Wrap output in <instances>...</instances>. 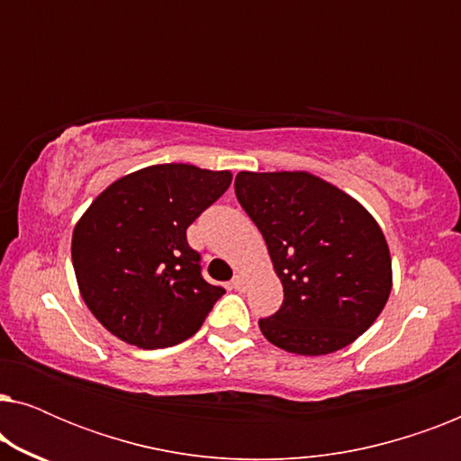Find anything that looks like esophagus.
Here are the masks:
<instances>
[{"label": "esophagus", "instance_id": "obj_1", "mask_svg": "<svg viewBox=\"0 0 461 461\" xmlns=\"http://www.w3.org/2000/svg\"><path fill=\"white\" fill-rule=\"evenodd\" d=\"M230 285L235 287L237 292H245V287H248V281H245V276H243V275H235V276H232Z\"/></svg>", "mask_w": 461, "mask_h": 461}]
</instances>
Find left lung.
Here are the masks:
<instances>
[{"label":"left lung","mask_w":461,"mask_h":461,"mask_svg":"<svg viewBox=\"0 0 461 461\" xmlns=\"http://www.w3.org/2000/svg\"><path fill=\"white\" fill-rule=\"evenodd\" d=\"M235 193L283 285L281 308L258 323L264 338L319 357L367 331L393 289V260L375 218L311 172H239Z\"/></svg>","instance_id":"left-lung-1"}]
</instances>
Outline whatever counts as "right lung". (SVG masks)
I'll list each match as a JSON object with an SVG mask.
<instances>
[{"instance_id": "1", "label": "right lung", "mask_w": 461, "mask_h": 461, "mask_svg": "<svg viewBox=\"0 0 461 461\" xmlns=\"http://www.w3.org/2000/svg\"><path fill=\"white\" fill-rule=\"evenodd\" d=\"M229 169L149 166L104 188L73 229L79 294L113 336L144 350L185 342L224 287L201 276L186 229L230 186Z\"/></svg>"}]
</instances>
